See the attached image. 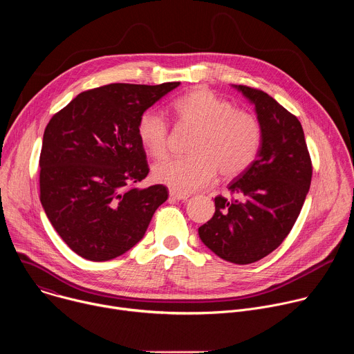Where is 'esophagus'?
<instances>
[{
	"instance_id": "1",
	"label": "esophagus",
	"mask_w": 354,
	"mask_h": 354,
	"mask_svg": "<svg viewBox=\"0 0 354 354\" xmlns=\"http://www.w3.org/2000/svg\"><path fill=\"white\" fill-rule=\"evenodd\" d=\"M169 198L172 200H187L189 198V194L186 193H178L175 190H169Z\"/></svg>"
}]
</instances>
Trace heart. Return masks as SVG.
<instances>
[{
	"mask_svg": "<svg viewBox=\"0 0 354 354\" xmlns=\"http://www.w3.org/2000/svg\"><path fill=\"white\" fill-rule=\"evenodd\" d=\"M172 109L180 123L196 130L189 148L192 157L154 165L156 182L178 193H190L206 186L217 171L227 178L235 176L257 158L262 126L252 112L235 109L228 100L205 88H194L175 99ZM137 134L151 157L162 158L167 154L169 127L160 111L142 112Z\"/></svg>",
	"mask_w": 354,
	"mask_h": 354,
	"instance_id": "1",
	"label": "heart"
}]
</instances>
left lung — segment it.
Returning a JSON list of instances; mask_svg holds the SVG:
<instances>
[{"instance_id": "left-lung-1", "label": "left lung", "mask_w": 354, "mask_h": 354, "mask_svg": "<svg viewBox=\"0 0 354 354\" xmlns=\"http://www.w3.org/2000/svg\"><path fill=\"white\" fill-rule=\"evenodd\" d=\"M255 106L262 142L228 190L214 198L216 213L198 236L221 259L248 265L273 252L291 231L311 185L313 165L298 119L263 91L232 85Z\"/></svg>"}]
</instances>
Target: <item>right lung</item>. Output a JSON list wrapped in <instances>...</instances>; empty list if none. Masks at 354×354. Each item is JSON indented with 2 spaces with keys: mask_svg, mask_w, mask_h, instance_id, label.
I'll return each mask as SVG.
<instances>
[{
  "mask_svg": "<svg viewBox=\"0 0 354 354\" xmlns=\"http://www.w3.org/2000/svg\"><path fill=\"white\" fill-rule=\"evenodd\" d=\"M111 84L81 92L48 122L40 153V201L62 239L84 259L105 262L138 243L168 198L148 175L138 119L179 86Z\"/></svg>",
  "mask_w": 354,
  "mask_h": 354,
  "instance_id": "add662e5",
  "label": "right lung"
}]
</instances>
